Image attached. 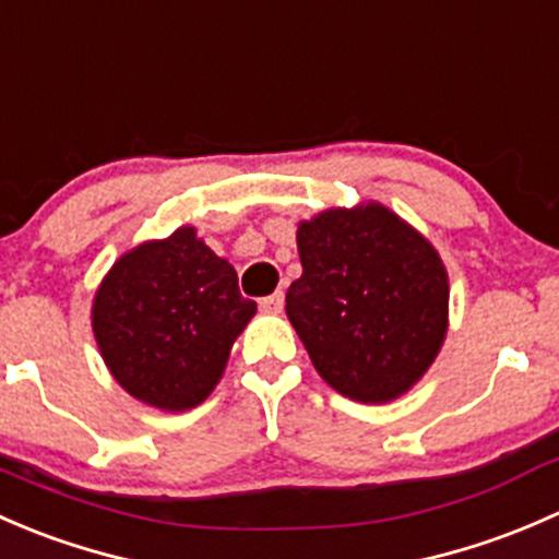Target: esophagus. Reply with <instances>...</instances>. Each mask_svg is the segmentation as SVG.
Wrapping results in <instances>:
<instances>
[{
  "mask_svg": "<svg viewBox=\"0 0 559 559\" xmlns=\"http://www.w3.org/2000/svg\"><path fill=\"white\" fill-rule=\"evenodd\" d=\"M259 308H262L264 313H281L284 311V295H281V292H275V295L264 297V300L259 302Z\"/></svg>",
  "mask_w": 559,
  "mask_h": 559,
  "instance_id": "esophagus-1",
  "label": "esophagus"
}]
</instances>
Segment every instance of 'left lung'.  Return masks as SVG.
I'll use <instances>...</instances> for the list:
<instances>
[{
  "instance_id": "1",
  "label": "left lung",
  "mask_w": 559,
  "mask_h": 559,
  "mask_svg": "<svg viewBox=\"0 0 559 559\" xmlns=\"http://www.w3.org/2000/svg\"><path fill=\"white\" fill-rule=\"evenodd\" d=\"M297 251L302 275L286 292V316L321 379L357 403L408 392L449 326V275L430 240L365 202L300 222Z\"/></svg>"
}]
</instances>
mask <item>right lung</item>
Returning a JSON list of instances; mask_svg holds the SVG:
<instances>
[{
  "label": "right lung",
  "mask_w": 559,
  "mask_h": 559,
  "mask_svg": "<svg viewBox=\"0 0 559 559\" xmlns=\"http://www.w3.org/2000/svg\"><path fill=\"white\" fill-rule=\"evenodd\" d=\"M253 313L233 264L180 227L118 257L94 295L92 326L112 379L175 414L213 392Z\"/></svg>",
  "instance_id": "add662e5"
}]
</instances>
